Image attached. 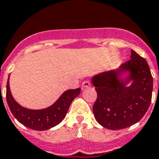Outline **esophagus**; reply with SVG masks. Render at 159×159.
Returning <instances> with one entry per match:
<instances>
[{
    "mask_svg": "<svg viewBox=\"0 0 159 159\" xmlns=\"http://www.w3.org/2000/svg\"><path fill=\"white\" fill-rule=\"evenodd\" d=\"M90 86H91V82H89V81H84V82H82V88H87V87H90Z\"/></svg>",
    "mask_w": 159,
    "mask_h": 159,
    "instance_id": "esophagus-1",
    "label": "esophagus"
}]
</instances>
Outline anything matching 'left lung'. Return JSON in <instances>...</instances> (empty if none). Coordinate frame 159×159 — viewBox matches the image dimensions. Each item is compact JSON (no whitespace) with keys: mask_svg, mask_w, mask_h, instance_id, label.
Segmentation results:
<instances>
[{"mask_svg":"<svg viewBox=\"0 0 159 159\" xmlns=\"http://www.w3.org/2000/svg\"><path fill=\"white\" fill-rule=\"evenodd\" d=\"M131 59L116 69L91 77L97 92L95 119L107 129L119 130L140 121L150 105L153 77L144 58L131 50Z\"/></svg>","mask_w":159,"mask_h":159,"instance_id":"obj_1","label":"left lung"}]
</instances>
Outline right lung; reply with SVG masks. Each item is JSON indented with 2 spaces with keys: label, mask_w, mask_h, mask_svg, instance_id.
I'll use <instances>...</instances> for the list:
<instances>
[{
  "label": "right lung",
  "mask_w": 159,
  "mask_h": 159,
  "mask_svg": "<svg viewBox=\"0 0 159 159\" xmlns=\"http://www.w3.org/2000/svg\"><path fill=\"white\" fill-rule=\"evenodd\" d=\"M81 88L68 90L50 106L42 109H30L22 106L14 99L10 88V75L6 85V100L14 117L21 124L35 131H46L57 126L64 120L73 100Z\"/></svg>",
  "instance_id": "1"
}]
</instances>
